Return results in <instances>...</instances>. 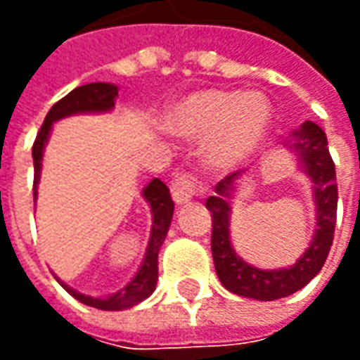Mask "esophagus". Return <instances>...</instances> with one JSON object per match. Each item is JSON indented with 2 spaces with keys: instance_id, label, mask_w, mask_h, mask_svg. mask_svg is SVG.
Wrapping results in <instances>:
<instances>
[{
  "instance_id": "1",
  "label": "esophagus",
  "mask_w": 360,
  "mask_h": 360,
  "mask_svg": "<svg viewBox=\"0 0 360 360\" xmlns=\"http://www.w3.org/2000/svg\"><path fill=\"white\" fill-rule=\"evenodd\" d=\"M198 193V187H196V183L187 175H183V177H177V179L172 183V196L175 204H187L191 202L193 198Z\"/></svg>"
}]
</instances>
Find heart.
Instances as JSON below:
<instances>
[{"mask_svg":"<svg viewBox=\"0 0 360 360\" xmlns=\"http://www.w3.org/2000/svg\"><path fill=\"white\" fill-rule=\"evenodd\" d=\"M165 129L202 139L200 156L214 172H233L257 156L274 125V110L262 92L198 89L165 110Z\"/></svg>","mask_w":360,"mask_h":360,"instance_id":"1","label":"heart"}]
</instances>
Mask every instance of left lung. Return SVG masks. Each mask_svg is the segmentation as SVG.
<instances>
[{
    "mask_svg": "<svg viewBox=\"0 0 360 360\" xmlns=\"http://www.w3.org/2000/svg\"><path fill=\"white\" fill-rule=\"evenodd\" d=\"M285 148L297 158V165L310 179L312 200L316 208V227L309 247L293 266L262 270L249 264L235 252L231 245V200L239 185L249 177V172L227 175L216 185V196L206 200L212 212V257L221 285L227 291L257 301H276L293 295L309 283L322 270L335 229L338 212V183L335 165L328 150L326 133L312 121H304L289 134Z\"/></svg>",
    "mask_w": 360,
    "mask_h": 360,
    "instance_id": "obj_1",
    "label": "left lung"
}]
</instances>
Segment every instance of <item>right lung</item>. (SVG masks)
Listing matches in <instances>:
<instances>
[{"label": "right lung", "instance_id": "obj_1", "mask_svg": "<svg viewBox=\"0 0 360 360\" xmlns=\"http://www.w3.org/2000/svg\"><path fill=\"white\" fill-rule=\"evenodd\" d=\"M119 86L113 82H90L71 90L65 98H61L44 119V125L40 133L36 136L34 146H32V160H34V202L38 196V183L42 175V160L44 148L50 141V134L53 125L61 119L71 117V115H81V113H110L115 108ZM142 198L146 200L152 214V227H150V239L146 245V252L142 258L139 270L134 274L131 281L125 287H121L117 293L105 295V297H90V295L79 293L77 289L69 287L65 281L53 274L58 283L67 293L73 295L77 301L82 304H89L100 310H125L139 304L144 299H148L154 293L158 283V252L162 243L165 241L167 229L172 226L173 218V200L169 195V188L165 187L164 181L158 177L150 181L146 187L142 188Z\"/></svg>", "mask_w": 360, "mask_h": 360}]
</instances>
